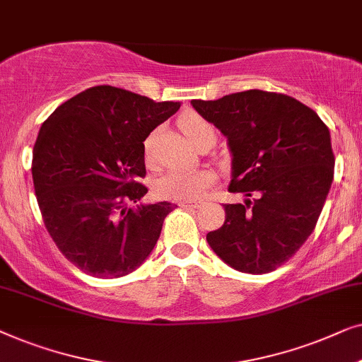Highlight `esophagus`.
<instances>
[{"label": "esophagus", "instance_id": "1", "mask_svg": "<svg viewBox=\"0 0 362 362\" xmlns=\"http://www.w3.org/2000/svg\"><path fill=\"white\" fill-rule=\"evenodd\" d=\"M179 205L182 208H200L203 206V202H180Z\"/></svg>", "mask_w": 362, "mask_h": 362}]
</instances>
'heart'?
<instances>
[{
	"mask_svg": "<svg viewBox=\"0 0 362 362\" xmlns=\"http://www.w3.org/2000/svg\"><path fill=\"white\" fill-rule=\"evenodd\" d=\"M182 129L193 146L200 147L205 142H215V128L200 116H188L182 121ZM152 144L154 134L144 141V156L147 162H152ZM216 177L211 170H169L156 180V192L162 198L169 200H195L206 193L208 188L215 185Z\"/></svg>",
	"mask_w": 362,
	"mask_h": 362,
	"instance_id": "obj_1",
	"label": "heart"
}]
</instances>
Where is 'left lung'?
Here are the masks:
<instances>
[{
  "mask_svg": "<svg viewBox=\"0 0 362 362\" xmlns=\"http://www.w3.org/2000/svg\"><path fill=\"white\" fill-rule=\"evenodd\" d=\"M192 105L228 137L230 192L247 197L244 205H225V225L206 234L208 244L239 272L276 271L313 233L332 187L328 126L298 100L272 91Z\"/></svg>",
  "mask_w": 362,
  "mask_h": 362,
  "instance_id": "1",
  "label": "left lung"
}]
</instances>
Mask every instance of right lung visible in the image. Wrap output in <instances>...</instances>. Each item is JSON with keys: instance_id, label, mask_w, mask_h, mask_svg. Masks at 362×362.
Wrapping results in <instances>:
<instances>
[{"instance_id": "right-lung-1", "label": "right lung", "mask_w": 362, "mask_h": 362, "mask_svg": "<svg viewBox=\"0 0 362 362\" xmlns=\"http://www.w3.org/2000/svg\"><path fill=\"white\" fill-rule=\"evenodd\" d=\"M180 108L110 85L81 91L40 126L33 151L39 210L59 251L81 272L118 279L154 249L169 202L147 193L144 141Z\"/></svg>"}]
</instances>
